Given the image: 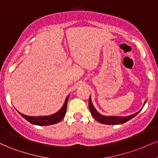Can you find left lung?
<instances>
[{
	"mask_svg": "<svg viewBox=\"0 0 158 158\" xmlns=\"http://www.w3.org/2000/svg\"><path fill=\"white\" fill-rule=\"evenodd\" d=\"M147 100V99H146ZM146 100L145 101L144 105L146 104ZM88 106H89V109L90 111V114L93 116V117L96 120H97L98 122L102 123V124H106V125H119V124H123L125 123L127 121L130 120V119L135 117L137 114L139 113L140 110L137 113L132 114V115L128 116V117H114V116H109V117H107V116H103L102 114L98 113L97 110L95 109L93 104H92L91 99L90 97L89 98V102H88Z\"/></svg>",
	"mask_w": 158,
	"mask_h": 158,
	"instance_id": "obj_1",
	"label": "left lung"
}]
</instances>
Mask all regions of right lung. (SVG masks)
<instances>
[{
    "label": "right lung",
    "mask_w": 158,
    "mask_h": 158,
    "mask_svg": "<svg viewBox=\"0 0 158 158\" xmlns=\"http://www.w3.org/2000/svg\"><path fill=\"white\" fill-rule=\"evenodd\" d=\"M68 95L66 99H65V102L63 105L62 108L58 112H56L54 114L50 116H43V117H30V116H27L25 114H23L21 113H19L21 114V116L27 119L28 122L33 125H36V126H50V125H53L56 123H58L64 117L65 114H66L67 110V105H68Z\"/></svg>",
    "instance_id": "right-lung-1"
}]
</instances>
